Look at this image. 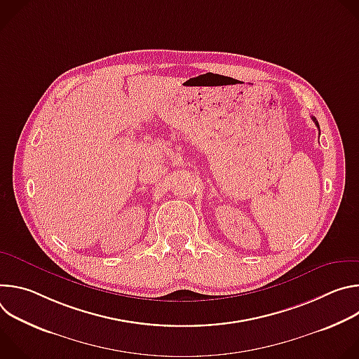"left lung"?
<instances>
[{"mask_svg": "<svg viewBox=\"0 0 359 359\" xmlns=\"http://www.w3.org/2000/svg\"><path fill=\"white\" fill-rule=\"evenodd\" d=\"M311 118H313V121H314V122H316V125H317V128H318V129H320V125H318V121H317V119H316V118H314V116H311Z\"/></svg>", "mask_w": 359, "mask_h": 359, "instance_id": "obj_1", "label": "left lung"}]
</instances>
